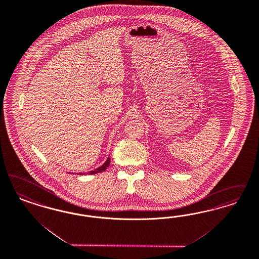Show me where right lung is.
<instances>
[{
  "label": "right lung",
  "mask_w": 259,
  "mask_h": 259,
  "mask_svg": "<svg viewBox=\"0 0 259 259\" xmlns=\"http://www.w3.org/2000/svg\"><path fill=\"white\" fill-rule=\"evenodd\" d=\"M110 161H111V160H110V158H108L107 161H105L101 166H99L98 168H97V169L93 170V171H90L89 174H97V173H100V172H102V171H104V170L106 169L107 168L108 166L110 165ZM78 174H83V173H78Z\"/></svg>",
  "instance_id": "add662e5"
}]
</instances>
